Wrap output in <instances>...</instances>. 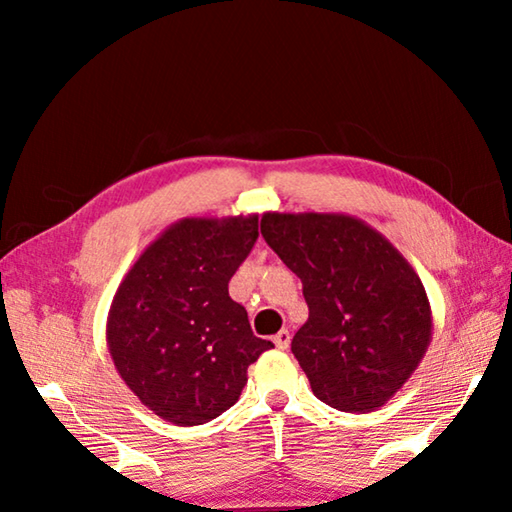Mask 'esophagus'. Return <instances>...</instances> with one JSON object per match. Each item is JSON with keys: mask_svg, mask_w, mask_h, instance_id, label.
<instances>
[{"mask_svg": "<svg viewBox=\"0 0 512 512\" xmlns=\"http://www.w3.org/2000/svg\"><path fill=\"white\" fill-rule=\"evenodd\" d=\"M273 343H275V348L287 350V348H289V343H291V334H289V329H280V332H277V334L273 336Z\"/></svg>", "mask_w": 512, "mask_h": 512, "instance_id": "34e87169", "label": "esophagus"}]
</instances>
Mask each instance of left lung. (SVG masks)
Segmentation results:
<instances>
[{
    "label": "left lung",
    "instance_id": "obj_1",
    "mask_svg": "<svg viewBox=\"0 0 512 512\" xmlns=\"http://www.w3.org/2000/svg\"><path fill=\"white\" fill-rule=\"evenodd\" d=\"M262 235L302 282L309 318L291 352L311 391L345 413L384 406L431 343V305L418 273L350 214L266 212Z\"/></svg>",
    "mask_w": 512,
    "mask_h": 512
}]
</instances>
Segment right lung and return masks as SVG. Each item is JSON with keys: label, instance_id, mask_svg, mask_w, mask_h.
I'll return each mask as SVG.
<instances>
[{"label": "right lung", "instance_id": "add662e5", "mask_svg": "<svg viewBox=\"0 0 512 512\" xmlns=\"http://www.w3.org/2000/svg\"><path fill=\"white\" fill-rule=\"evenodd\" d=\"M257 214L187 216L144 248L112 298L110 357L162 420L196 427L237 404L257 339L228 282L257 241Z\"/></svg>", "mask_w": 512, "mask_h": 512}]
</instances>
